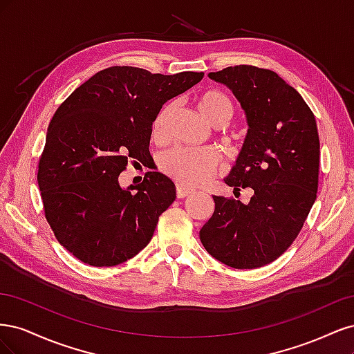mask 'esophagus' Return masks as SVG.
<instances>
[{
    "label": "esophagus",
    "mask_w": 354,
    "mask_h": 354,
    "mask_svg": "<svg viewBox=\"0 0 354 354\" xmlns=\"http://www.w3.org/2000/svg\"><path fill=\"white\" fill-rule=\"evenodd\" d=\"M194 189L187 187L185 183H178L177 187H176V194H177V198H186V196H190L192 194H194Z\"/></svg>",
    "instance_id": "34e87169"
}]
</instances>
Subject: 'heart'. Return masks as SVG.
I'll use <instances>...</instances> for the list:
<instances>
[{
	"instance_id": "heart-1",
	"label": "heart",
	"mask_w": 354,
	"mask_h": 354,
	"mask_svg": "<svg viewBox=\"0 0 354 354\" xmlns=\"http://www.w3.org/2000/svg\"><path fill=\"white\" fill-rule=\"evenodd\" d=\"M196 108L203 120L212 127L227 125L234 115V106L232 100L218 90H208L201 93L196 99ZM173 112V103H165L156 112L152 122V136L156 140L165 137ZM220 165L221 153L216 147H173L159 158V167L167 176L189 186L205 183Z\"/></svg>"
}]
</instances>
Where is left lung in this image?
Wrapping results in <instances>:
<instances>
[{
  "label": "left lung",
  "instance_id": "1",
  "mask_svg": "<svg viewBox=\"0 0 354 354\" xmlns=\"http://www.w3.org/2000/svg\"><path fill=\"white\" fill-rule=\"evenodd\" d=\"M208 77L233 91L248 121L226 185L251 199L212 196V217L199 232L205 250L233 269H257L291 246L316 201L320 143L304 99L270 69L229 66Z\"/></svg>",
  "mask_w": 354,
  "mask_h": 354
}]
</instances>
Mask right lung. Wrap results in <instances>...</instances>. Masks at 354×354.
Listing matches in <instances>:
<instances>
[{"instance_id": "1", "label": "right lung", "mask_w": 354, "mask_h": 354, "mask_svg": "<svg viewBox=\"0 0 354 354\" xmlns=\"http://www.w3.org/2000/svg\"><path fill=\"white\" fill-rule=\"evenodd\" d=\"M202 78L203 72L112 66L59 106L37 178L53 233L82 263L112 267L151 242L159 216L176 199L174 183L147 171L140 185L122 189L118 177L130 159L146 164L152 158L156 112Z\"/></svg>"}]
</instances>
